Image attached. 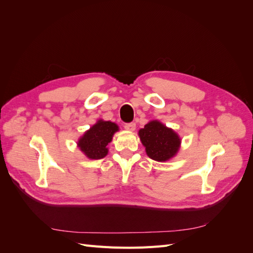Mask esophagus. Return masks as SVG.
Returning <instances> with one entry per match:
<instances>
[{
    "mask_svg": "<svg viewBox=\"0 0 253 253\" xmlns=\"http://www.w3.org/2000/svg\"><path fill=\"white\" fill-rule=\"evenodd\" d=\"M125 128L127 129V131H129V132L135 131V128H136L135 122H129V124H126V125H125Z\"/></svg>",
    "mask_w": 253,
    "mask_h": 253,
    "instance_id": "esophagus-1",
    "label": "esophagus"
}]
</instances>
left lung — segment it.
Returning a JSON list of instances; mask_svg holds the SVG:
<instances>
[{
	"instance_id": "1",
	"label": "left lung",
	"mask_w": 253,
	"mask_h": 253,
	"mask_svg": "<svg viewBox=\"0 0 253 253\" xmlns=\"http://www.w3.org/2000/svg\"><path fill=\"white\" fill-rule=\"evenodd\" d=\"M138 135L147 155L156 162H167L174 157L180 148V138L172 128L158 120L150 121L140 128Z\"/></svg>"
}]
</instances>
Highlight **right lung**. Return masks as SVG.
I'll return each instance as SVG.
<instances>
[{
    "label": "right lung",
    "instance_id": "add662e5",
    "mask_svg": "<svg viewBox=\"0 0 253 253\" xmlns=\"http://www.w3.org/2000/svg\"><path fill=\"white\" fill-rule=\"evenodd\" d=\"M118 129V126L114 122L98 120L97 124L80 137L77 142L78 147L87 158L101 159L108 155V144Z\"/></svg>",
    "mask_w": 253,
    "mask_h": 253
}]
</instances>
